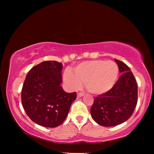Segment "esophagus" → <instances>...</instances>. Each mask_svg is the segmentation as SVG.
Instances as JSON below:
<instances>
[{
	"instance_id": "obj_1",
	"label": "esophagus",
	"mask_w": 154,
	"mask_h": 154,
	"mask_svg": "<svg viewBox=\"0 0 154 154\" xmlns=\"http://www.w3.org/2000/svg\"><path fill=\"white\" fill-rule=\"evenodd\" d=\"M84 95L83 94V93H81V92H79V93H78L77 94V98H81V97H82V96Z\"/></svg>"
}]
</instances>
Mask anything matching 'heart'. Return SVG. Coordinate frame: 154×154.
<instances>
[{"label": "heart", "mask_w": 154, "mask_h": 154, "mask_svg": "<svg viewBox=\"0 0 154 154\" xmlns=\"http://www.w3.org/2000/svg\"><path fill=\"white\" fill-rule=\"evenodd\" d=\"M119 69L113 61L94 60L83 62L73 69H66L63 79L71 90L82 87V83L88 92L94 94H102L110 90L118 77Z\"/></svg>", "instance_id": "heart-1"}]
</instances>
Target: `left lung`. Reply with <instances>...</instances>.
Returning a JSON list of instances; mask_svg holds the SVG:
<instances>
[{"label": "left lung", "mask_w": 154, "mask_h": 154, "mask_svg": "<svg viewBox=\"0 0 154 154\" xmlns=\"http://www.w3.org/2000/svg\"><path fill=\"white\" fill-rule=\"evenodd\" d=\"M115 61L121 76L110 90L95 97L90 109L94 120L105 127L117 126L128 120L137 103V83L133 73L124 62L116 59Z\"/></svg>", "instance_id": "obj_1"}]
</instances>
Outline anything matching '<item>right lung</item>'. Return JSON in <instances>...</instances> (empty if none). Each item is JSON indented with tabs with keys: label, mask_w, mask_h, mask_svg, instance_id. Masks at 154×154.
<instances>
[{
	"label": "right lung",
	"mask_w": 154,
	"mask_h": 154,
	"mask_svg": "<svg viewBox=\"0 0 154 154\" xmlns=\"http://www.w3.org/2000/svg\"><path fill=\"white\" fill-rule=\"evenodd\" d=\"M62 64L45 61L30 70L22 90V103L31 120L41 126L55 128L63 123L77 93L64 92Z\"/></svg>",
	"instance_id": "1"
}]
</instances>
